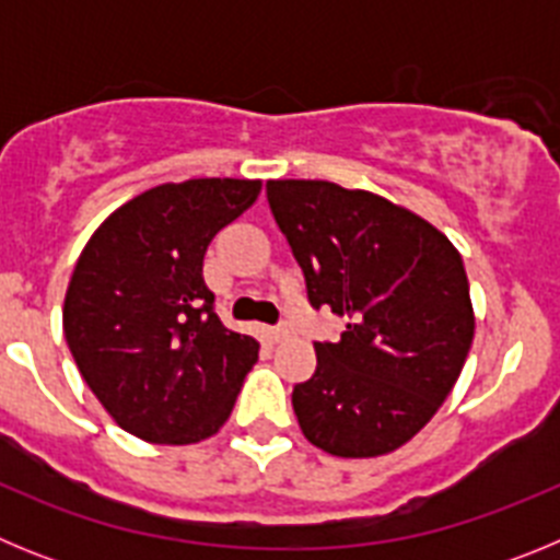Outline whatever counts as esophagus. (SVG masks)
Instances as JSON below:
<instances>
[{"instance_id":"1","label":"esophagus","mask_w":560,"mask_h":560,"mask_svg":"<svg viewBox=\"0 0 560 560\" xmlns=\"http://www.w3.org/2000/svg\"><path fill=\"white\" fill-rule=\"evenodd\" d=\"M289 336V328L285 325H277V328H269V339L271 341H283Z\"/></svg>"}]
</instances>
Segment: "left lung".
<instances>
[{"label": "left lung", "instance_id": "8db88e82", "mask_svg": "<svg viewBox=\"0 0 560 560\" xmlns=\"http://www.w3.org/2000/svg\"><path fill=\"white\" fill-rule=\"evenodd\" d=\"M266 196L311 305L348 316L339 341H314L316 373L291 393L300 429L334 457L395 452L432 420L471 350L463 257L375 192L277 179Z\"/></svg>", "mask_w": 560, "mask_h": 560}]
</instances>
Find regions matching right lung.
<instances>
[{
    "label": "right lung",
    "mask_w": 560,
    "mask_h": 560,
    "mask_svg": "<svg viewBox=\"0 0 560 560\" xmlns=\"http://www.w3.org/2000/svg\"><path fill=\"white\" fill-rule=\"evenodd\" d=\"M257 192V179L151 187L114 210L78 257L63 336L103 409L140 440L212 438L257 361L260 345L224 328L205 283L207 246Z\"/></svg>",
    "instance_id": "1"
}]
</instances>
